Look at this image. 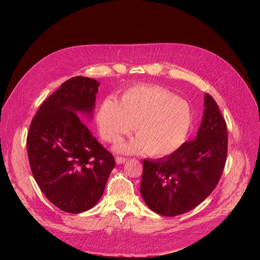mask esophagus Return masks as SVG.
<instances>
[{"mask_svg":"<svg viewBox=\"0 0 260 260\" xmlns=\"http://www.w3.org/2000/svg\"><path fill=\"white\" fill-rule=\"evenodd\" d=\"M116 162L118 164V165H121V164H124L126 160H127V158H125V157H122V156H116Z\"/></svg>","mask_w":260,"mask_h":260,"instance_id":"1","label":"esophagus"}]
</instances>
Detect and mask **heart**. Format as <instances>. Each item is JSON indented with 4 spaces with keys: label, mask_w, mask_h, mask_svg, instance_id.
<instances>
[{
    "label": "heart",
    "mask_w": 260,
    "mask_h": 260,
    "mask_svg": "<svg viewBox=\"0 0 260 260\" xmlns=\"http://www.w3.org/2000/svg\"><path fill=\"white\" fill-rule=\"evenodd\" d=\"M95 120L101 137L109 143L119 142L136 126L138 138L119 145L118 151L165 156L186 142L194 113L187 101L171 90L142 84L127 88L118 103L105 99L96 110Z\"/></svg>",
    "instance_id": "heart-1"
}]
</instances>
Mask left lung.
<instances>
[{"label":"left lung","mask_w":260,"mask_h":260,"mask_svg":"<svg viewBox=\"0 0 260 260\" xmlns=\"http://www.w3.org/2000/svg\"><path fill=\"white\" fill-rule=\"evenodd\" d=\"M228 126L215 100L205 94L196 140L170 155L143 160L141 196L153 212L168 217L186 213L215 189L228 158Z\"/></svg>","instance_id":"left-lung-1"}]
</instances>
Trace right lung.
<instances>
[{"instance_id": "1", "label": "right lung", "mask_w": 260, "mask_h": 260, "mask_svg": "<svg viewBox=\"0 0 260 260\" xmlns=\"http://www.w3.org/2000/svg\"><path fill=\"white\" fill-rule=\"evenodd\" d=\"M99 85L82 76L67 80L41 105L27 133V156L37 184L54 206L72 214L99 202L116 165L75 113H92Z\"/></svg>"}]
</instances>
